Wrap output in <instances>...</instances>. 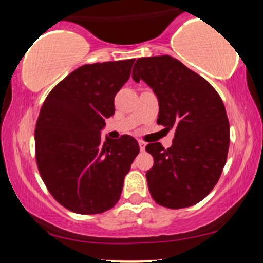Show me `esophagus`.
<instances>
[{
	"label": "esophagus",
	"instance_id": "esophagus-1",
	"mask_svg": "<svg viewBox=\"0 0 263 263\" xmlns=\"http://www.w3.org/2000/svg\"><path fill=\"white\" fill-rule=\"evenodd\" d=\"M138 144H140V148H141V151H144V148H146V142H143V141H138Z\"/></svg>",
	"mask_w": 263,
	"mask_h": 263
}]
</instances>
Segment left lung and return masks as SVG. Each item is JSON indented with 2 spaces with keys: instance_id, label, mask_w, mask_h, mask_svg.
Masks as SVG:
<instances>
[{
  "instance_id": "1",
  "label": "left lung",
  "mask_w": 263,
  "mask_h": 263,
  "mask_svg": "<svg viewBox=\"0 0 263 263\" xmlns=\"http://www.w3.org/2000/svg\"><path fill=\"white\" fill-rule=\"evenodd\" d=\"M132 78L156 93L157 123L174 131L170 148L159 142L146 146L155 159L146 173L151 195L170 209L195 205L218 183L228 158L230 126L224 102L204 78L170 55L138 58Z\"/></svg>"
}]
</instances>
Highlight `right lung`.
Returning a JSON list of instances; mask_svg holds the SVG:
<instances>
[{
	"mask_svg": "<svg viewBox=\"0 0 263 263\" xmlns=\"http://www.w3.org/2000/svg\"><path fill=\"white\" fill-rule=\"evenodd\" d=\"M135 59L85 64L53 87L35 125L42 179L60 205L77 214L104 213L119 201L123 179L140 152L134 137L101 138L114 100Z\"/></svg>",
	"mask_w": 263,
	"mask_h": 263,
	"instance_id": "right-lung-1",
	"label": "right lung"
}]
</instances>
